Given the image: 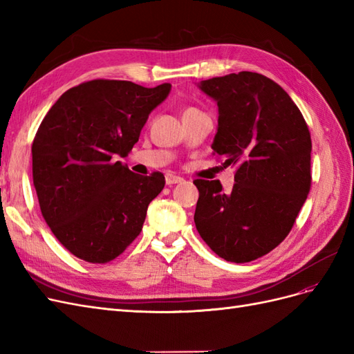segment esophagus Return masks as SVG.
<instances>
[{
  "mask_svg": "<svg viewBox=\"0 0 354 354\" xmlns=\"http://www.w3.org/2000/svg\"><path fill=\"white\" fill-rule=\"evenodd\" d=\"M165 181H167L168 186H171V185L181 183V181H183V178L178 177V176H174V174H167V176H165Z\"/></svg>",
  "mask_w": 354,
  "mask_h": 354,
  "instance_id": "34e87169",
  "label": "esophagus"
}]
</instances>
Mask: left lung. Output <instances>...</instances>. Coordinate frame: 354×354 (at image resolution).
Returning <instances> with one entry per match:
<instances>
[{
    "instance_id": "1",
    "label": "left lung",
    "mask_w": 354,
    "mask_h": 354,
    "mask_svg": "<svg viewBox=\"0 0 354 354\" xmlns=\"http://www.w3.org/2000/svg\"><path fill=\"white\" fill-rule=\"evenodd\" d=\"M217 102L212 155L234 169L232 192L218 180L196 178L195 224L209 248L230 263L274 250L291 232L312 187V138L288 93L257 72L201 82Z\"/></svg>"
}]
</instances>
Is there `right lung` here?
Instances as JSON below:
<instances>
[{"mask_svg": "<svg viewBox=\"0 0 354 354\" xmlns=\"http://www.w3.org/2000/svg\"><path fill=\"white\" fill-rule=\"evenodd\" d=\"M171 84L91 80L51 106L32 143V174L41 214L78 259L104 264L140 234L146 211L165 186L159 171L134 174L113 160L138 142L147 116Z\"/></svg>", "mask_w": 354, "mask_h": 354, "instance_id": "right-lung-1", "label": "right lung"}]
</instances>
